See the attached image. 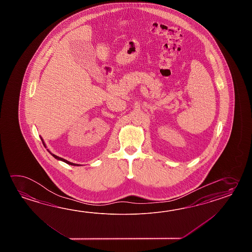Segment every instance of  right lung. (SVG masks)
I'll return each instance as SVG.
<instances>
[{
	"label": "right lung",
	"mask_w": 252,
	"mask_h": 252,
	"mask_svg": "<svg viewBox=\"0 0 252 252\" xmlns=\"http://www.w3.org/2000/svg\"><path fill=\"white\" fill-rule=\"evenodd\" d=\"M40 139H41V140H42V143L43 145H44V147H45V148H47V146H46V144H45V142H44V140H43V139L41 138V137H40ZM48 150V152H49L51 155L53 156L54 158H55L56 159H58V160L63 161V162H64V163H66V164H68V165H71V166H81V165H79V164H75V163H72V162L67 161L66 159H64V158H60V157H59V156L55 155V154H53V153H51L49 150Z\"/></svg>",
	"instance_id": "right-lung-1"
}]
</instances>
